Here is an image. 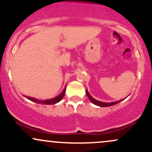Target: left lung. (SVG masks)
I'll list each match as a JSON object with an SVG mask.
<instances>
[{
	"label": "left lung",
	"instance_id": "8db88e82",
	"mask_svg": "<svg viewBox=\"0 0 152 152\" xmlns=\"http://www.w3.org/2000/svg\"><path fill=\"white\" fill-rule=\"evenodd\" d=\"M86 94H87V96H88V98L89 99V100L93 103L94 104H95V105L98 106H101V107H107V106H114L115 104H118V103L121 102L122 100H124V99H122V100H119V101H116V102H110V103H107V102H100V101H98L96 100V99H94L93 97L91 96V94L88 93V90H87V88L86 89Z\"/></svg>",
	"mask_w": 152,
	"mask_h": 152
}]
</instances>
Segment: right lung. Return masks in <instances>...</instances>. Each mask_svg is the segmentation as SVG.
Returning <instances> with one entry per match:
<instances>
[{
    "mask_svg": "<svg viewBox=\"0 0 152 152\" xmlns=\"http://www.w3.org/2000/svg\"><path fill=\"white\" fill-rule=\"evenodd\" d=\"M65 93H66V88H64V91H63L60 94H59V95L57 96L54 97V98H52L50 99H46V100L41 101V100H38V99L34 98V97L26 96V98H27L28 99H29V100H31V102L37 103V104H44V105H52V104H56V103L60 102V101L63 99V97H64Z\"/></svg>",
    "mask_w": 152,
    "mask_h": 152,
    "instance_id": "1",
    "label": "right lung"
}]
</instances>
